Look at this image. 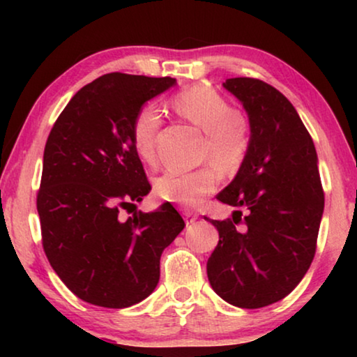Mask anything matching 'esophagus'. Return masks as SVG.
<instances>
[{"label":"esophagus","mask_w":357,"mask_h":357,"mask_svg":"<svg viewBox=\"0 0 357 357\" xmlns=\"http://www.w3.org/2000/svg\"><path fill=\"white\" fill-rule=\"evenodd\" d=\"M183 218H185V222H187V224H193L198 219V214L193 213V211H190V209H185Z\"/></svg>","instance_id":"esophagus-1"}]
</instances>
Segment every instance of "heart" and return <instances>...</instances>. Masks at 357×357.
Masks as SVG:
<instances>
[{
    "label": "heart",
    "instance_id": "b5f03b06",
    "mask_svg": "<svg viewBox=\"0 0 357 357\" xmlns=\"http://www.w3.org/2000/svg\"><path fill=\"white\" fill-rule=\"evenodd\" d=\"M170 107L188 123L203 130L202 159L209 160L190 172L167 170L155 178L154 188L164 202L180 206H197L218 188L219 170L234 175L242 169L252 151V120L245 110L231 107L221 92L206 84H193L178 91ZM162 125L159 112L144 105L131 123V143L141 160H155V139Z\"/></svg>",
    "mask_w": 357,
    "mask_h": 357
}]
</instances>
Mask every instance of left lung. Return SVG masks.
<instances>
[{"label": "left lung", "mask_w": 357, "mask_h": 357, "mask_svg": "<svg viewBox=\"0 0 357 357\" xmlns=\"http://www.w3.org/2000/svg\"><path fill=\"white\" fill-rule=\"evenodd\" d=\"M224 87L250 116L253 143L218 195L237 211L224 221L209 219L219 242L208 258V280L229 304L260 309L284 299L309 270L325 195L314 141L294 105L255 77H232Z\"/></svg>", "instance_id": "1"}]
</instances>
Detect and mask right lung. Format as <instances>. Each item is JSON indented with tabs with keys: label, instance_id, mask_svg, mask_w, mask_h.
<instances>
[{
	"label": "right lung",
	"instance_id": "1",
	"mask_svg": "<svg viewBox=\"0 0 357 357\" xmlns=\"http://www.w3.org/2000/svg\"><path fill=\"white\" fill-rule=\"evenodd\" d=\"M174 77L109 73L68 102L43 151L37 211L50 265L73 294L123 309L146 299L160 276L164 248L185 222L170 203L133 213L151 183L131 143V123L146 100Z\"/></svg>",
	"mask_w": 357,
	"mask_h": 357
}]
</instances>
